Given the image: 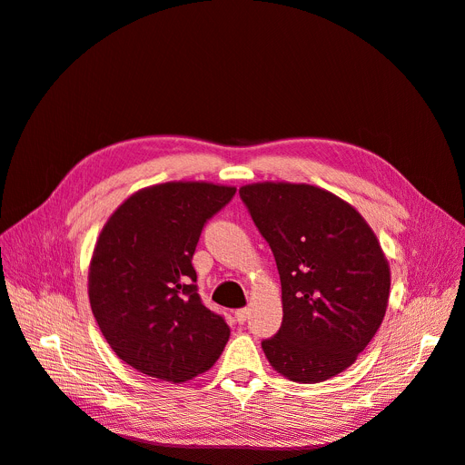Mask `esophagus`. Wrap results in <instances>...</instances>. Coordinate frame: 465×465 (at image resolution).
<instances>
[{"mask_svg":"<svg viewBox=\"0 0 465 465\" xmlns=\"http://www.w3.org/2000/svg\"><path fill=\"white\" fill-rule=\"evenodd\" d=\"M234 317H236V321H238V324H244L246 321H248V317H250V309H238L236 312H234Z\"/></svg>","mask_w":465,"mask_h":465,"instance_id":"1","label":"esophagus"}]
</instances>
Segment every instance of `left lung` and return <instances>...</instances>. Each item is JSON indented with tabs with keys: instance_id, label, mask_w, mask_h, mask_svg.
<instances>
[{
	"instance_id": "obj_1",
	"label": "left lung",
	"mask_w": 465,
	"mask_h": 465,
	"mask_svg": "<svg viewBox=\"0 0 465 465\" xmlns=\"http://www.w3.org/2000/svg\"><path fill=\"white\" fill-rule=\"evenodd\" d=\"M240 198L282 284V326L262 341L265 357L292 381L338 376L385 317L391 272L374 231L347 202L312 184L253 183Z\"/></svg>"
}]
</instances>
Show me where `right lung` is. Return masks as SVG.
<instances>
[{"instance_id":"1","label":"right lung","mask_w":465,"mask_h":465,"mask_svg":"<svg viewBox=\"0 0 465 465\" xmlns=\"http://www.w3.org/2000/svg\"><path fill=\"white\" fill-rule=\"evenodd\" d=\"M236 189L163 183L129 196L103 227L89 303L104 340L139 372L187 381L210 370L231 330L202 303L193 255L202 229Z\"/></svg>"}]
</instances>
